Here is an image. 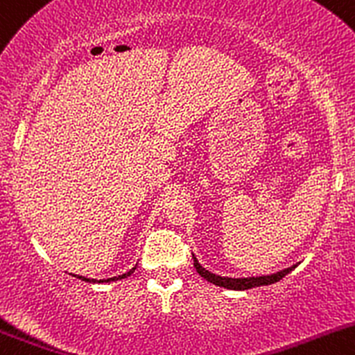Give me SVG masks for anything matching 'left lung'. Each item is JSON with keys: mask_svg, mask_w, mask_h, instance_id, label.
Returning a JSON list of instances; mask_svg holds the SVG:
<instances>
[{"mask_svg": "<svg viewBox=\"0 0 355 355\" xmlns=\"http://www.w3.org/2000/svg\"><path fill=\"white\" fill-rule=\"evenodd\" d=\"M193 265H195L196 272L203 277L205 280H208L210 284H215L218 287L224 288H231V291H246V288H253V287H259V286H270V284L279 282L280 279L291 273L292 270L295 268V265L288 266L286 270H280V272L272 273V275H263V277H244V279H231V277H220L215 275V273L208 272L207 268H203L202 265L198 263L195 254H193Z\"/></svg>", "mask_w": 355, "mask_h": 355, "instance_id": "8db88e82", "label": "left lung"}]
</instances>
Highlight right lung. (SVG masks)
<instances>
[{
	"instance_id": "obj_1",
	"label": "right lung",
	"mask_w": 355,
	"mask_h": 355,
	"mask_svg": "<svg viewBox=\"0 0 355 355\" xmlns=\"http://www.w3.org/2000/svg\"><path fill=\"white\" fill-rule=\"evenodd\" d=\"M135 270H137V266H133V268L130 270V272H126V273H123V275H118V277H112V279H102V280H94V279H85V277H82V275H78L76 277V279H82V280H85V282H98V284H107V282H116V280H121V279H126V277H130L131 273L135 272Z\"/></svg>"
}]
</instances>
